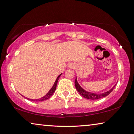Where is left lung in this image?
<instances>
[{
    "mask_svg": "<svg viewBox=\"0 0 134 134\" xmlns=\"http://www.w3.org/2000/svg\"><path fill=\"white\" fill-rule=\"evenodd\" d=\"M75 88H76L77 91L79 92V94H80L81 96H83V97L88 98V99H90V100H97V99H100V98H103L104 97H106L107 96H108V95H109L110 93L113 91L114 87L115 86V85L111 89V90H110L109 91H107V92H106L103 93V94H94V93L87 92V91L83 90L80 85H79L78 82H77V79H75Z\"/></svg>",
    "mask_w": 134,
    "mask_h": 134,
    "instance_id": "1",
    "label": "left lung"
}]
</instances>
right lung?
Returning <instances> with one entry per match:
<instances>
[{
    "instance_id": "1",
    "label": "right lung",
    "mask_w": 134,
    "mask_h": 134,
    "mask_svg": "<svg viewBox=\"0 0 134 134\" xmlns=\"http://www.w3.org/2000/svg\"><path fill=\"white\" fill-rule=\"evenodd\" d=\"M62 75V74L60 75H59V76H58L57 79H56V80L55 81V83H54V84L53 85V86L52 87V88L50 90V91L48 92L47 94H46L45 96H44V97H42L41 98H39V99H37V100H33V99H30V98H27V99L28 100H30L31 101H32V102H40V101H44L45 100H47L50 97H51L52 95H53L54 94V92H55V91L56 90V86H57V82H58V80H59V77L60 75Z\"/></svg>"
}]
</instances>
